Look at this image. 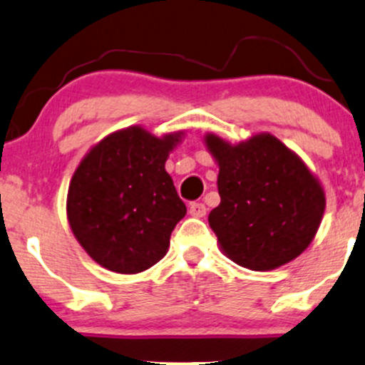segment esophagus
<instances>
[{
	"label": "esophagus",
	"instance_id": "esophagus-1",
	"mask_svg": "<svg viewBox=\"0 0 365 365\" xmlns=\"http://www.w3.org/2000/svg\"><path fill=\"white\" fill-rule=\"evenodd\" d=\"M189 213L192 217H205L206 215V206L203 203H190L189 206Z\"/></svg>",
	"mask_w": 365,
	"mask_h": 365
}]
</instances>
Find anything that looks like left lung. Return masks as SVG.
<instances>
[{"label": "left lung", "instance_id": "left-lung-1", "mask_svg": "<svg viewBox=\"0 0 365 365\" xmlns=\"http://www.w3.org/2000/svg\"><path fill=\"white\" fill-rule=\"evenodd\" d=\"M205 146L219 165L220 205L208 222L222 252L254 272L275 270L300 256L325 213L318 176L268 132L237 145L208 132Z\"/></svg>", "mask_w": 365, "mask_h": 365}]
</instances>
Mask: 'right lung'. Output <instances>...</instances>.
Segmentation results:
<instances>
[{"mask_svg": "<svg viewBox=\"0 0 365 365\" xmlns=\"http://www.w3.org/2000/svg\"><path fill=\"white\" fill-rule=\"evenodd\" d=\"M185 132L157 138L141 125L111 132L73 171L67 219L88 256L116 274H139L159 263L187 206L165 171Z\"/></svg>", "mask_w": 365, "mask_h": 365, "instance_id": "obj_1", "label": "right lung"}]
</instances>
